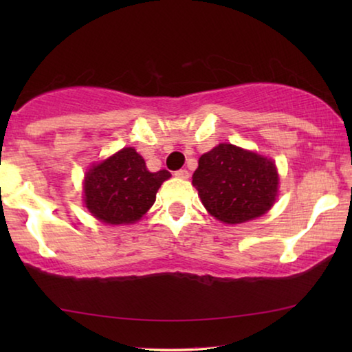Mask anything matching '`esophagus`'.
Wrapping results in <instances>:
<instances>
[{
	"mask_svg": "<svg viewBox=\"0 0 352 352\" xmlns=\"http://www.w3.org/2000/svg\"><path fill=\"white\" fill-rule=\"evenodd\" d=\"M174 175L177 178H183V180H184V178H189V172L186 169H180V170H177Z\"/></svg>",
	"mask_w": 352,
	"mask_h": 352,
	"instance_id": "1",
	"label": "esophagus"
}]
</instances>
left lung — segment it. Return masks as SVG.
Returning <instances> with one entry per match:
<instances>
[{
  "label": "left lung",
  "instance_id": "1",
  "mask_svg": "<svg viewBox=\"0 0 352 352\" xmlns=\"http://www.w3.org/2000/svg\"><path fill=\"white\" fill-rule=\"evenodd\" d=\"M278 180L272 160L233 144H219L201 155L192 175L208 212L231 225L269 211L275 204Z\"/></svg>",
  "mask_w": 352,
  "mask_h": 352
}]
</instances>
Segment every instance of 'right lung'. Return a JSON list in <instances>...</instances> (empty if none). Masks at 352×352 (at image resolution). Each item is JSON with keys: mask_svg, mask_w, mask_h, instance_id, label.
<instances>
[{"mask_svg": "<svg viewBox=\"0 0 352 352\" xmlns=\"http://www.w3.org/2000/svg\"><path fill=\"white\" fill-rule=\"evenodd\" d=\"M169 177L166 169L148 172L144 158L135 148L124 147L87 172L85 205L104 223H133L153 205L158 188Z\"/></svg>", "mask_w": 352, "mask_h": 352, "instance_id": "1", "label": "right lung"}]
</instances>
